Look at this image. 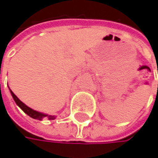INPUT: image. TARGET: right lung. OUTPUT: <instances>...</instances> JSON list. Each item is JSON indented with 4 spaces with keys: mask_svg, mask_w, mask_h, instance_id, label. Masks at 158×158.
I'll return each mask as SVG.
<instances>
[{
    "mask_svg": "<svg viewBox=\"0 0 158 158\" xmlns=\"http://www.w3.org/2000/svg\"><path fill=\"white\" fill-rule=\"evenodd\" d=\"M11 92V95L14 99V101L16 102V104L22 109V111L26 113L28 116H30L31 118H33V119H35V120H38V121H41L42 119H44V118H48L49 120H54L56 119V116H52V115H46V114H43V113H40V112H37L32 108H30L29 106H27L25 104H23V102L13 93L12 90H10Z\"/></svg>",
    "mask_w": 158,
    "mask_h": 158,
    "instance_id": "add662e5",
    "label": "right lung"
}]
</instances>
